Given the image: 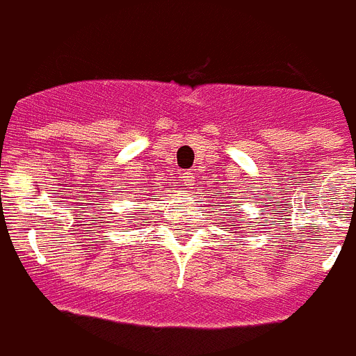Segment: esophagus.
<instances>
[{
  "mask_svg": "<svg viewBox=\"0 0 356 356\" xmlns=\"http://www.w3.org/2000/svg\"><path fill=\"white\" fill-rule=\"evenodd\" d=\"M180 181L186 187L193 186V184H195V172H193V170H184L180 175Z\"/></svg>",
  "mask_w": 356,
  "mask_h": 356,
  "instance_id": "34e87169",
  "label": "esophagus"
}]
</instances>
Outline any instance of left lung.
<instances>
[{"instance_id":"8db88e82","label":"left lung","mask_w":356,"mask_h":356,"mask_svg":"<svg viewBox=\"0 0 356 356\" xmlns=\"http://www.w3.org/2000/svg\"><path fill=\"white\" fill-rule=\"evenodd\" d=\"M246 227H248V226H246Z\"/></svg>"}]
</instances>
